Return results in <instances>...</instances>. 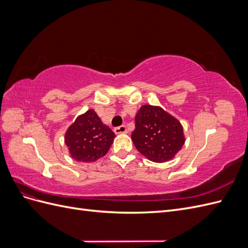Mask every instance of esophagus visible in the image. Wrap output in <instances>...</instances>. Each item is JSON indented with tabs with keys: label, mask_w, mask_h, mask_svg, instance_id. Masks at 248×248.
<instances>
[{
	"label": "esophagus",
	"mask_w": 248,
	"mask_h": 248,
	"mask_svg": "<svg viewBox=\"0 0 248 248\" xmlns=\"http://www.w3.org/2000/svg\"><path fill=\"white\" fill-rule=\"evenodd\" d=\"M114 131H115V133H116V134H120V133H127V132H128V130H127V127H126L125 125L116 127Z\"/></svg>",
	"instance_id": "esophagus-1"
}]
</instances>
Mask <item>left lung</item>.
<instances>
[{"instance_id":"obj_1","label":"left lung","mask_w":248,"mask_h":248,"mask_svg":"<svg viewBox=\"0 0 248 248\" xmlns=\"http://www.w3.org/2000/svg\"><path fill=\"white\" fill-rule=\"evenodd\" d=\"M131 140L138 151L153 162H167L182 149L183 127L174 116L160 107L145 104L136 115Z\"/></svg>"}]
</instances>
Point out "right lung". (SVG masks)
I'll return each instance as SVG.
<instances>
[{
    "instance_id": "obj_1",
    "label": "right lung",
    "mask_w": 248,
    "mask_h": 248,
    "mask_svg": "<svg viewBox=\"0 0 248 248\" xmlns=\"http://www.w3.org/2000/svg\"><path fill=\"white\" fill-rule=\"evenodd\" d=\"M115 138V133L91 108L76 119L64 139L74 160L94 162L108 152Z\"/></svg>"
}]
</instances>
